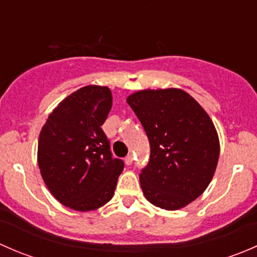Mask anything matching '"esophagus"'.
Here are the masks:
<instances>
[{"mask_svg":"<svg viewBox=\"0 0 257 257\" xmlns=\"http://www.w3.org/2000/svg\"><path fill=\"white\" fill-rule=\"evenodd\" d=\"M124 162H125L126 165H132V163H133V155L132 154L126 155L125 159H124Z\"/></svg>","mask_w":257,"mask_h":257,"instance_id":"obj_1","label":"esophagus"}]
</instances>
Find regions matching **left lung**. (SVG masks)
<instances>
[{"mask_svg": "<svg viewBox=\"0 0 257 257\" xmlns=\"http://www.w3.org/2000/svg\"><path fill=\"white\" fill-rule=\"evenodd\" d=\"M126 102L143 125L150 158L139 175L148 201L178 210L205 191L220 154L214 123L200 104L184 90L144 89Z\"/></svg>", "mask_w": 257, "mask_h": 257, "instance_id": "8db88e82", "label": "left lung"}]
</instances>
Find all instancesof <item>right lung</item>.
Instances as JSON below:
<instances>
[{"label":"right lung","mask_w":257,"mask_h":257,"mask_svg":"<svg viewBox=\"0 0 257 257\" xmlns=\"http://www.w3.org/2000/svg\"><path fill=\"white\" fill-rule=\"evenodd\" d=\"M108 87L87 85L64 98L48 115L38 139L41 175L64 206L90 211L113 198L123 160L112 157L100 126L112 108Z\"/></svg>","instance_id":"right-lung-1"}]
</instances>
